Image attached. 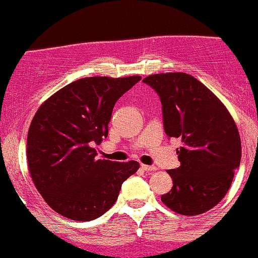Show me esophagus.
<instances>
[{
    "instance_id": "1",
    "label": "esophagus",
    "mask_w": 258,
    "mask_h": 258,
    "mask_svg": "<svg viewBox=\"0 0 258 258\" xmlns=\"http://www.w3.org/2000/svg\"><path fill=\"white\" fill-rule=\"evenodd\" d=\"M142 169L145 170V172H154V170H157L158 168L154 167V165H144V164H142Z\"/></svg>"
}]
</instances>
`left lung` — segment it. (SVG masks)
Instances as JSON below:
<instances>
[{
	"mask_svg": "<svg viewBox=\"0 0 258 258\" xmlns=\"http://www.w3.org/2000/svg\"><path fill=\"white\" fill-rule=\"evenodd\" d=\"M159 95L163 125L180 138V165L168 170L173 187L162 202L174 212L197 216L215 207L228 192L241 163V139L226 106L201 81L185 73L145 78Z\"/></svg>",
	"mask_w": 258,
	"mask_h": 258,
	"instance_id": "obj_1",
	"label": "left lung"
}]
</instances>
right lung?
Returning a JSON list of instances; mask_svg holds the SVG:
<instances>
[{"instance_id": "obj_1", "label": "right lung", "mask_w": 258, "mask_h": 258, "mask_svg": "<svg viewBox=\"0 0 258 258\" xmlns=\"http://www.w3.org/2000/svg\"><path fill=\"white\" fill-rule=\"evenodd\" d=\"M140 76H93L69 84L35 114L27 134L32 180L45 202L74 221L103 216L139 163L96 159L94 145L108 137L114 105Z\"/></svg>"}]
</instances>
